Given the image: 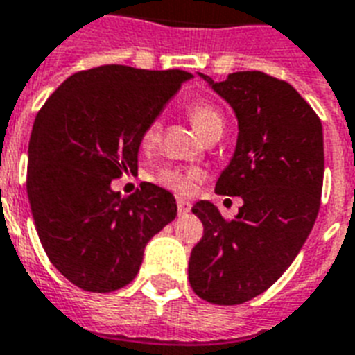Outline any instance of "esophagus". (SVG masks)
<instances>
[{
    "instance_id": "esophagus-1",
    "label": "esophagus",
    "mask_w": 355,
    "mask_h": 355,
    "mask_svg": "<svg viewBox=\"0 0 355 355\" xmlns=\"http://www.w3.org/2000/svg\"><path fill=\"white\" fill-rule=\"evenodd\" d=\"M177 206H178V216H186V214L191 210V205H189L186 199H178Z\"/></svg>"
}]
</instances>
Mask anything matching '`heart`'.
<instances>
[{
    "label": "heart",
    "instance_id": "obj_1",
    "mask_svg": "<svg viewBox=\"0 0 355 355\" xmlns=\"http://www.w3.org/2000/svg\"><path fill=\"white\" fill-rule=\"evenodd\" d=\"M188 116L191 125L195 127V130L199 132V136L202 139H206L211 134L223 132V116L221 112L217 110L211 103L199 101L193 103L191 107L188 108ZM160 141V125L155 123L150 125L147 130L141 136V147L144 149H153ZM202 173L199 169H189V171H177V169H166V171H160L156 175V182L164 186V188L171 189L178 195H189L193 191L195 182L200 180Z\"/></svg>",
    "mask_w": 355,
    "mask_h": 355
}]
</instances>
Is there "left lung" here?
<instances>
[{
	"instance_id": "left-lung-1",
	"label": "left lung",
	"mask_w": 355,
	"mask_h": 355,
	"mask_svg": "<svg viewBox=\"0 0 355 355\" xmlns=\"http://www.w3.org/2000/svg\"><path fill=\"white\" fill-rule=\"evenodd\" d=\"M232 107L237 139L216 193L241 197L232 221L210 200L191 208L205 236L191 250L188 278L206 302L236 306L280 278L315 225L324 177L322 125L291 85L263 71L227 80L199 73Z\"/></svg>"
}]
</instances>
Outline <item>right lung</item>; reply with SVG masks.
<instances>
[{"mask_svg":"<svg viewBox=\"0 0 355 355\" xmlns=\"http://www.w3.org/2000/svg\"><path fill=\"white\" fill-rule=\"evenodd\" d=\"M193 75L99 66L71 75L33 125L27 195L42 247L80 289L108 293L138 275L145 245L177 217L167 189L121 197L114 178L138 171L141 136Z\"/></svg>","mask_w":355,"mask_h":355,"instance_id":"1","label":"right lung"}]
</instances>
